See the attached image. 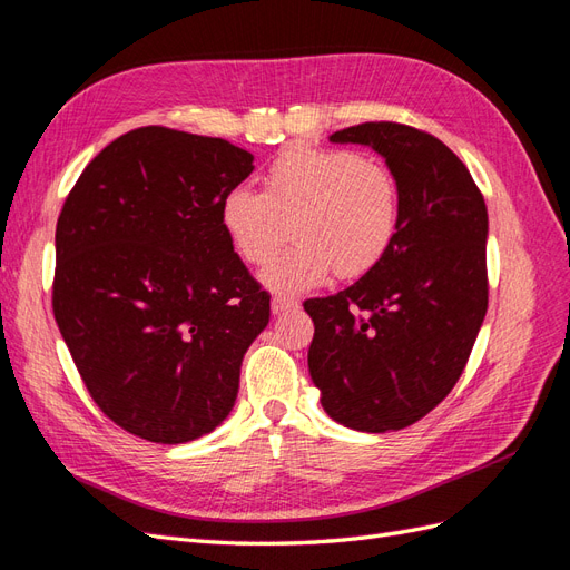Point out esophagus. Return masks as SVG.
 Wrapping results in <instances>:
<instances>
[{"label": "esophagus", "instance_id": "34e87169", "mask_svg": "<svg viewBox=\"0 0 570 570\" xmlns=\"http://www.w3.org/2000/svg\"><path fill=\"white\" fill-rule=\"evenodd\" d=\"M297 306H299V302L292 299V297L275 295V297L271 299V312H273V316H281V314H285V312H292V308H297Z\"/></svg>", "mask_w": 570, "mask_h": 570}]
</instances>
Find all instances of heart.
<instances>
[{
	"label": "heart",
	"mask_w": 570,
	"mask_h": 570,
	"mask_svg": "<svg viewBox=\"0 0 570 570\" xmlns=\"http://www.w3.org/2000/svg\"><path fill=\"white\" fill-rule=\"evenodd\" d=\"M220 228L245 264L273 262L264 283L273 292H304L331 271L340 278L368 273L390 249L400 223V187L392 170L347 149L297 145L264 176V193L237 185L220 202Z\"/></svg>",
	"instance_id": "heart-1"
}]
</instances>
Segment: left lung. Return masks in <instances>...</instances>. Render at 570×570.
Masks as SVG:
<instances>
[{
    "label": "left lung",
    "mask_w": 570,
    "mask_h": 570,
    "mask_svg": "<svg viewBox=\"0 0 570 570\" xmlns=\"http://www.w3.org/2000/svg\"><path fill=\"white\" fill-rule=\"evenodd\" d=\"M331 142L381 154L400 187V223L366 275L304 302L316 327L308 373L333 421L387 433L433 411L471 356L488 312V209L469 168L433 135L383 120Z\"/></svg>",
    "instance_id": "1"
}]
</instances>
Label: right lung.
<instances>
[{"label":"right lung","instance_id":"right-lung-1","mask_svg":"<svg viewBox=\"0 0 570 570\" xmlns=\"http://www.w3.org/2000/svg\"><path fill=\"white\" fill-rule=\"evenodd\" d=\"M254 157L161 126L107 145L57 223L55 318L95 404L128 433L183 444L228 419L268 295L220 228Z\"/></svg>","mask_w":570,"mask_h":570}]
</instances>
